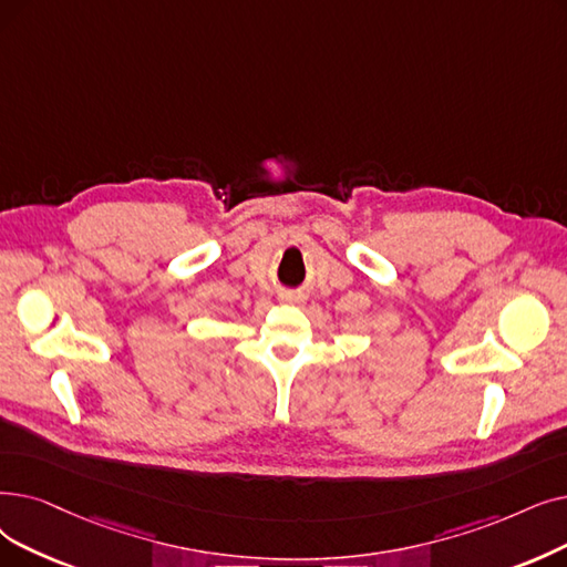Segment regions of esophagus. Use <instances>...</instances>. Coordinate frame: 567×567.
Segmentation results:
<instances>
[{
  "instance_id": "esophagus-1",
  "label": "esophagus",
  "mask_w": 567,
  "mask_h": 567,
  "mask_svg": "<svg viewBox=\"0 0 567 567\" xmlns=\"http://www.w3.org/2000/svg\"><path fill=\"white\" fill-rule=\"evenodd\" d=\"M306 297H303V293L301 291H285L282 293V301L285 303H301Z\"/></svg>"
}]
</instances>
